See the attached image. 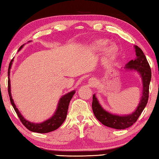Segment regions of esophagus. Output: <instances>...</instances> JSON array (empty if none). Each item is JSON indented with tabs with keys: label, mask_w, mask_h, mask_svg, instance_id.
<instances>
[{
	"label": "esophagus",
	"mask_w": 159,
	"mask_h": 159,
	"mask_svg": "<svg viewBox=\"0 0 159 159\" xmlns=\"http://www.w3.org/2000/svg\"><path fill=\"white\" fill-rule=\"evenodd\" d=\"M89 83L91 85H96V80L95 79H89Z\"/></svg>",
	"instance_id": "esophagus-1"
}]
</instances>
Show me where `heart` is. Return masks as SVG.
I'll list each match as a JSON object with an SVG mask.
<instances>
[{
	"mask_svg": "<svg viewBox=\"0 0 159 159\" xmlns=\"http://www.w3.org/2000/svg\"><path fill=\"white\" fill-rule=\"evenodd\" d=\"M108 43L109 41L106 39H98L92 42L89 48L92 51L96 53H100L104 50V60L107 63H111L117 56L119 48L116 43H111L107 46Z\"/></svg>",
	"mask_w": 159,
	"mask_h": 159,
	"instance_id": "1",
	"label": "heart"
}]
</instances>
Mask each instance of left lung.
I'll return each instance as SVG.
<instances>
[{
	"instance_id": "1",
	"label": "left lung",
	"mask_w": 159,
	"mask_h": 159,
	"mask_svg": "<svg viewBox=\"0 0 159 159\" xmlns=\"http://www.w3.org/2000/svg\"><path fill=\"white\" fill-rule=\"evenodd\" d=\"M134 47L135 49L136 58L130 61L124 67V69L126 71H134L137 72L142 80V93L139 103L135 111L130 114L123 116L113 114L103 109L96 97V94L93 95L92 109L94 116L104 126L115 129H125L135 123L146 107L149 97V86L152 77L150 67L141 49L137 46Z\"/></svg>"
}]
</instances>
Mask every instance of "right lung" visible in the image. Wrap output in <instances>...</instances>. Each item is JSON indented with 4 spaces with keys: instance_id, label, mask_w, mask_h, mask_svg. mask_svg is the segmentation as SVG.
<instances>
[{
    "instance_id": "right-lung-1",
    "label": "right lung",
    "mask_w": 159,
    "mask_h": 159,
    "mask_svg": "<svg viewBox=\"0 0 159 159\" xmlns=\"http://www.w3.org/2000/svg\"><path fill=\"white\" fill-rule=\"evenodd\" d=\"M23 46L24 45L20 47L18 51L22 49ZM13 61V59H12L11 61V62H10L8 69V92L10 98V102H11L13 109H14L16 113L18 115L20 121H22L24 126L27 128V129L32 132H35V133H50V132L51 131L55 130L59 127L61 126V125L63 123V121L66 120L67 113V110H68L69 104L71 99L72 98L74 94L75 93V90H73L72 92H68L61 98L59 100L58 104H57V107L55 113H54L53 116L51 117H50L49 119L46 120V121H43V122L41 123H34L31 122V121H29L27 120H26L25 118L22 116V115L20 113L19 110L18 109V108L16 107L14 102H13V100L11 96V83H10L9 76L10 69H11V67Z\"/></svg>"
}]
</instances>
